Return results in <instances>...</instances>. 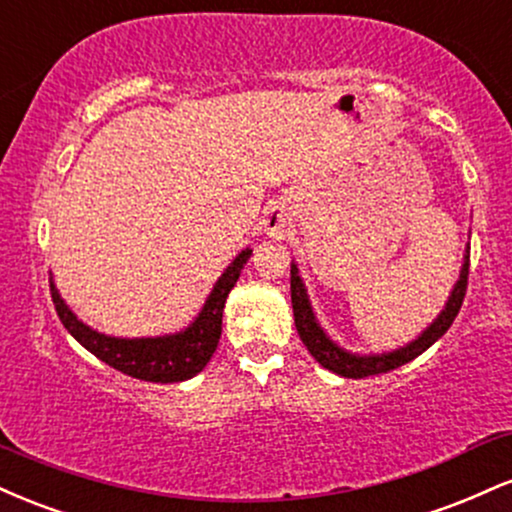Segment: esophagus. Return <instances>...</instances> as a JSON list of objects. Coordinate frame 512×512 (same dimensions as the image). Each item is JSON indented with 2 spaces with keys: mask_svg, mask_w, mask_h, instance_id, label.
Listing matches in <instances>:
<instances>
[{
  "mask_svg": "<svg viewBox=\"0 0 512 512\" xmlns=\"http://www.w3.org/2000/svg\"><path fill=\"white\" fill-rule=\"evenodd\" d=\"M292 227L294 218L285 203H273V206L266 208V215H263V230H266L268 237L285 239L287 234L292 232Z\"/></svg>",
  "mask_w": 512,
  "mask_h": 512,
  "instance_id": "34e87169",
  "label": "esophagus"
}]
</instances>
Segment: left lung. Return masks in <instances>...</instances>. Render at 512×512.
<instances>
[{
	"mask_svg": "<svg viewBox=\"0 0 512 512\" xmlns=\"http://www.w3.org/2000/svg\"><path fill=\"white\" fill-rule=\"evenodd\" d=\"M467 273H470V246L465 249V258H462V268H460V278L453 285V292H450L446 306L443 311L434 318L431 326H426L419 338H414L407 345L398 347V350L390 352H381V354H357L340 347L338 342L330 340V335L321 328L318 318L311 309L309 294H306V285L299 275L297 263H292L290 270V290H292V309H294V326H297V333L302 342L306 345V350L311 352V357L316 359L323 369L333 371V374L345 376V378H364V376H376V374H386V371L398 369V366L412 362L414 357L429 350L434 342L446 335V330L453 326L455 316H458L462 299H465L467 292Z\"/></svg>",
	"mask_w": 512,
	"mask_h": 512,
	"instance_id": "obj_1",
	"label": "left lung"
}]
</instances>
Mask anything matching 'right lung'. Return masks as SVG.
Masks as SVG:
<instances>
[{"label":"right lung","instance_id":"right-lung-1","mask_svg":"<svg viewBox=\"0 0 512 512\" xmlns=\"http://www.w3.org/2000/svg\"><path fill=\"white\" fill-rule=\"evenodd\" d=\"M251 249L239 251L234 261L222 270L218 282L210 290L206 304L201 306L198 316L189 326L170 335H155V338H114V335L98 333L86 326L69 304L64 302L57 285L50 278V292L59 321L74 335L78 345H83L100 362L110 364L112 369L122 371L131 378H141L150 383H179L189 381L206 369L213 357L222 333V309H225L227 294L234 282L242 275V268L249 261Z\"/></svg>","mask_w":512,"mask_h":512}]
</instances>
